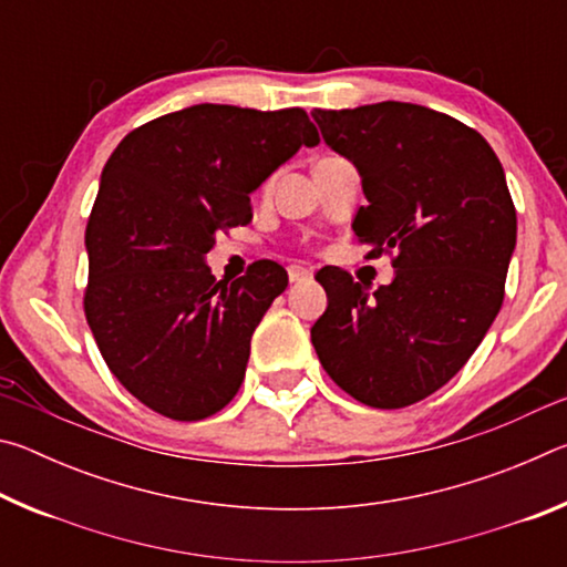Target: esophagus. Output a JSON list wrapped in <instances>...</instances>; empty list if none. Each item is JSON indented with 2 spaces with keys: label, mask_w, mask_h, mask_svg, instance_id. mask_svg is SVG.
Segmentation results:
<instances>
[{
  "label": "esophagus",
  "mask_w": 567,
  "mask_h": 567,
  "mask_svg": "<svg viewBox=\"0 0 567 567\" xmlns=\"http://www.w3.org/2000/svg\"><path fill=\"white\" fill-rule=\"evenodd\" d=\"M287 275H290V282H302V280H310L312 270H307V267H300V265H290Z\"/></svg>",
  "instance_id": "esophagus-1"
}]
</instances>
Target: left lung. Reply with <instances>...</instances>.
<instances>
[{"label":"left lung","instance_id":"1","mask_svg":"<svg viewBox=\"0 0 567 567\" xmlns=\"http://www.w3.org/2000/svg\"><path fill=\"white\" fill-rule=\"evenodd\" d=\"M312 117L362 177L368 205L354 237L395 267L375 292L342 267H322L328 310L310 330L315 352L362 405L408 408L455 378L501 312L517 235L505 172L483 134L420 104Z\"/></svg>","mask_w":567,"mask_h":567}]
</instances>
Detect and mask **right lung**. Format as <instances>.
Listing matches in <instances>:
<instances>
[{"instance_id": "obj_1", "label": "right lung", "mask_w": 567, "mask_h": 567, "mask_svg": "<svg viewBox=\"0 0 567 567\" xmlns=\"http://www.w3.org/2000/svg\"><path fill=\"white\" fill-rule=\"evenodd\" d=\"M318 142L300 107L195 104L132 130L112 152L84 233V315L112 375L142 405L195 422L237 395L249 340L287 272L257 260L217 282L205 255L217 233L252 219L249 195Z\"/></svg>"}]
</instances>
